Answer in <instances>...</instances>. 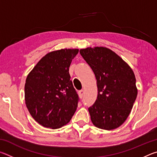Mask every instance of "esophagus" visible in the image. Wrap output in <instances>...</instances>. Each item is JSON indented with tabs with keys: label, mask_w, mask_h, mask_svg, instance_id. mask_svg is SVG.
Segmentation results:
<instances>
[{
	"label": "esophagus",
	"mask_w": 157,
	"mask_h": 157,
	"mask_svg": "<svg viewBox=\"0 0 157 157\" xmlns=\"http://www.w3.org/2000/svg\"><path fill=\"white\" fill-rule=\"evenodd\" d=\"M84 90H80V91H79L78 92L79 97L80 98H83V96H84Z\"/></svg>",
	"instance_id": "obj_1"
}]
</instances>
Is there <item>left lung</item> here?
<instances>
[{
  "label": "left lung",
  "mask_w": 157,
  "mask_h": 157,
  "mask_svg": "<svg viewBox=\"0 0 157 157\" xmlns=\"http://www.w3.org/2000/svg\"><path fill=\"white\" fill-rule=\"evenodd\" d=\"M79 52L97 80V99L89 108L93 124L105 130L118 128L129 116L137 96L132 69L106 47H88Z\"/></svg>",
  "instance_id": "obj_1"
}]
</instances>
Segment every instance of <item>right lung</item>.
<instances>
[{"instance_id": "right-lung-1", "label": "right lung", "mask_w": 157, "mask_h": 157, "mask_svg": "<svg viewBox=\"0 0 157 157\" xmlns=\"http://www.w3.org/2000/svg\"><path fill=\"white\" fill-rule=\"evenodd\" d=\"M79 49L50 52L27 76L25 105L32 117L44 127L58 129L69 123L78 107V95L69 67Z\"/></svg>"}]
</instances>
